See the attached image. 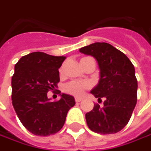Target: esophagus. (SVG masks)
Instances as JSON below:
<instances>
[{
	"mask_svg": "<svg viewBox=\"0 0 151 151\" xmlns=\"http://www.w3.org/2000/svg\"><path fill=\"white\" fill-rule=\"evenodd\" d=\"M83 100V98H80V97H76L75 98V101L77 103H78V102H81Z\"/></svg>",
	"mask_w": 151,
	"mask_h": 151,
	"instance_id": "34e87169",
	"label": "esophagus"
}]
</instances>
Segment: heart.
I'll return each instance as SVG.
<instances>
[{
    "instance_id": "1",
    "label": "heart",
    "mask_w": 151,
    "mask_h": 151,
    "mask_svg": "<svg viewBox=\"0 0 151 151\" xmlns=\"http://www.w3.org/2000/svg\"><path fill=\"white\" fill-rule=\"evenodd\" d=\"M88 88V83L82 81H72L65 86V91L76 96L82 95Z\"/></svg>"
}]
</instances>
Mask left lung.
Segmentation results:
<instances>
[{
    "mask_svg": "<svg viewBox=\"0 0 151 151\" xmlns=\"http://www.w3.org/2000/svg\"><path fill=\"white\" fill-rule=\"evenodd\" d=\"M96 59L99 83L90 93L104 106L94 104L85 114L88 128L99 134H115L125 127L137 102L138 83L134 67L128 57L106 42H94L79 49Z\"/></svg>",
    "mask_w": 151,
    "mask_h": 151,
    "instance_id": "8db88e82",
    "label": "left lung"
}]
</instances>
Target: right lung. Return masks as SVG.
Segmentation results:
<instances>
[{"label":"right lung","mask_w":151,"mask_h":151,"mask_svg":"<svg viewBox=\"0 0 151 151\" xmlns=\"http://www.w3.org/2000/svg\"><path fill=\"white\" fill-rule=\"evenodd\" d=\"M65 56H52L35 52L21 58L12 78V99L20 121L28 131L47 136L58 132L65 123L68 110L75 104L73 96L60 93L52 102L47 92L57 88L58 69Z\"/></svg>","instance_id":"obj_1"}]
</instances>
